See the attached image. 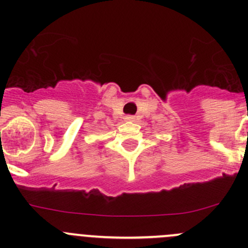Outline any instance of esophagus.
<instances>
[{
  "mask_svg": "<svg viewBox=\"0 0 248 248\" xmlns=\"http://www.w3.org/2000/svg\"><path fill=\"white\" fill-rule=\"evenodd\" d=\"M134 117L132 116V115H127V116H124V121H133Z\"/></svg>",
  "mask_w": 248,
  "mask_h": 248,
  "instance_id": "obj_1",
  "label": "esophagus"
}]
</instances>
